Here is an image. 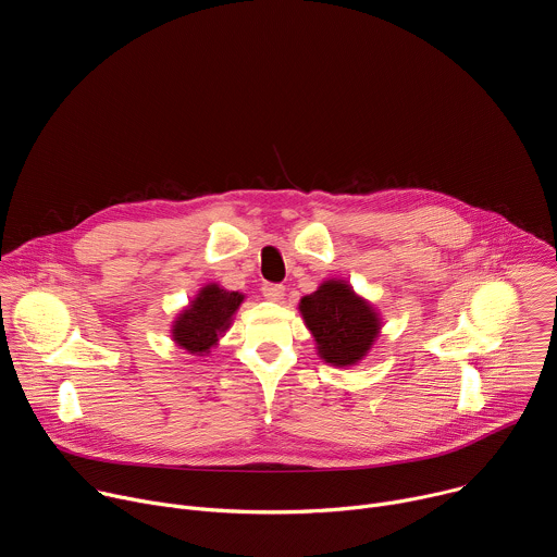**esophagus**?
I'll use <instances>...</instances> for the list:
<instances>
[{
	"instance_id": "esophagus-1",
	"label": "esophagus",
	"mask_w": 557,
	"mask_h": 557,
	"mask_svg": "<svg viewBox=\"0 0 557 557\" xmlns=\"http://www.w3.org/2000/svg\"><path fill=\"white\" fill-rule=\"evenodd\" d=\"M262 293H264V297H267L269 301H282L286 290H284L282 284H264V286H262Z\"/></svg>"
}]
</instances>
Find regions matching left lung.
Listing matches in <instances>:
<instances>
[{"mask_svg": "<svg viewBox=\"0 0 557 557\" xmlns=\"http://www.w3.org/2000/svg\"><path fill=\"white\" fill-rule=\"evenodd\" d=\"M301 320L314 339L322 361L335 368L357 366L381 335V312L361 297L350 282L324 280L297 304Z\"/></svg>", "mask_w": 557, "mask_h": 557, "instance_id": "left-lung-1", "label": "left lung"}]
</instances>
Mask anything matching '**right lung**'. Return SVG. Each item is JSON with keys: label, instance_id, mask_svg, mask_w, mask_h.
<instances>
[{"label": "right lung", "instance_id": "1", "mask_svg": "<svg viewBox=\"0 0 557 557\" xmlns=\"http://www.w3.org/2000/svg\"><path fill=\"white\" fill-rule=\"evenodd\" d=\"M240 290H226L218 282L205 284L172 322V342L194 357H209L233 324V314L243 306Z\"/></svg>", "mask_w": 557, "mask_h": 557}]
</instances>
